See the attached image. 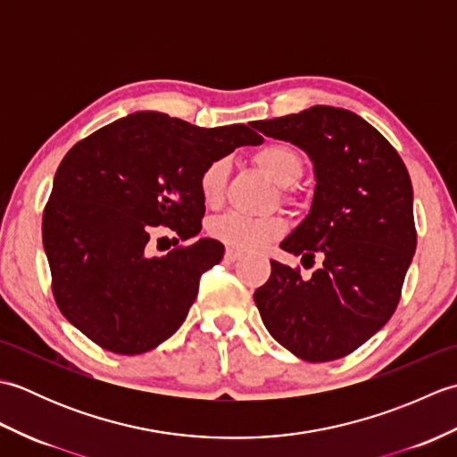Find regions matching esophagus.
Here are the masks:
<instances>
[{
	"instance_id": "obj_1",
	"label": "esophagus",
	"mask_w": 457,
	"mask_h": 457,
	"mask_svg": "<svg viewBox=\"0 0 457 457\" xmlns=\"http://www.w3.org/2000/svg\"><path fill=\"white\" fill-rule=\"evenodd\" d=\"M244 257V253H241V251H237V249H226V259L228 261H237V259H241Z\"/></svg>"
}]
</instances>
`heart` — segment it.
<instances>
[{
	"mask_svg": "<svg viewBox=\"0 0 457 457\" xmlns=\"http://www.w3.org/2000/svg\"><path fill=\"white\" fill-rule=\"evenodd\" d=\"M253 162L278 187H293L304 174V159L293 145L275 141L253 153ZM229 161L218 157L210 161L198 174V190L208 206H216L226 192ZM287 223L278 216L251 218L244 213H226L210 223V236L239 251H257L285 234Z\"/></svg>",
	"mask_w": 457,
	"mask_h": 457,
	"instance_id": "1",
	"label": "heart"
}]
</instances>
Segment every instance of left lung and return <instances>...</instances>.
<instances>
[{"mask_svg": "<svg viewBox=\"0 0 457 457\" xmlns=\"http://www.w3.org/2000/svg\"><path fill=\"white\" fill-rule=\"evenodd\" d=\"M267 137L290 141L314 162L310 213L280 249L322 265L300 269L270 261L255 290L263 324L304 361L345 357L395 314L416 249L412 184L393 145L353 112L314 105L255 121Z\"/></svg>", "mask_w": 457, "mask_h": 457, "instance_id": "obj_1", "label": "left lung"}]
</instances>
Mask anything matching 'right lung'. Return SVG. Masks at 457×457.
I'll return each mask as SVG.
<instances>
[{
    "instance_id": "obj_1",
    "label": "right lung",
    "mask_w": 457,
    "mask_h": 457,
    "mask_svg": "<svg viewBox=\"0 0 457 457\" xmlns=\"http://www.w3.org/2000/svg\"><path fill=\"white\" fill-rule=\"evenodd\" d=\"M251 128L204 129L137 112L66 153L43 212V245L68 322L120 355L151 352L177 332L223 245L206 237L153 257L149 239L159 226L182 241L200 234L198 174L241 145L263 143Z\"/></svg>"
}]
</instances>
